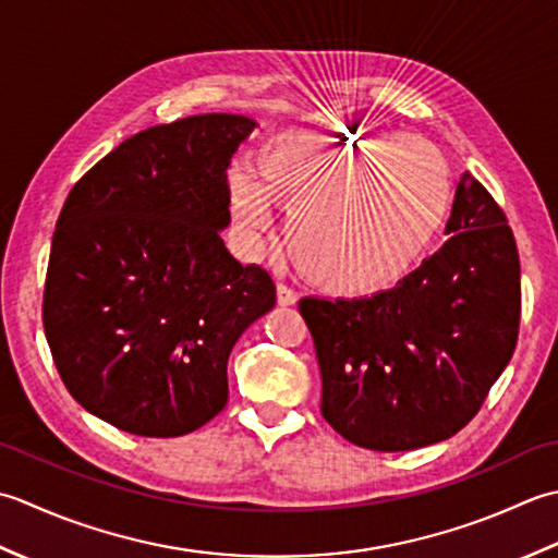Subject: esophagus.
<instances>
[{
	"label": "esophagus",
	"mask_w": 558,
	"mask_h": 558,
	"mask_svg": "<svg viewBox=\"0 0 558 558\" xmlns=\"http://www.w3.org/2000/svg\"><path fill=\"white\" fill-rule=\"evenodd\" d=\"M299 301V293H295L287 283H277V303L279 305H295Z\"/></svg>",
	"instance_id": "34e87169"
}]
</instances>
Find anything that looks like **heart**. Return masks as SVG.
Segmentation results:
<instances>
[{"instance_id": "heart-1", "label": "heart", "mask_w": 558, "mask_h": 558, "mask_svg": "<svg viewBox=\"0 0 558 558\" xmlns=\"http://www.w3.org/2000/svg\"><path fill=\"white\" fill-rule=\"evenodd\" d=\"M231 216L247 238L289 204L287 238L301 275L327 293L371 295L412 269L446 223L452 178L422 136L287 130L259 146L257 168L229 173Z\"/></svg>"}]
</instances>
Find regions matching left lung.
Here are the masks:
<instances>
[{
  "label": "left lung",
  "mask_w": 558,
  "mask_h": 558,
  "mask_svg": "<svg viewBox=\"0 0 558 558\" xmlns=\"http://www.w3.org/2000/svg\"><path fill=\"white\" fill-rule=\"evenodd\" d=\"M450 235L371 299H301L323 375V416L354 446L400 452L468 426L508 366L520 327V257L498 202L472 173Z\"/></svg>",
  "instance_id": "left-lung-1"
}]
</instances>
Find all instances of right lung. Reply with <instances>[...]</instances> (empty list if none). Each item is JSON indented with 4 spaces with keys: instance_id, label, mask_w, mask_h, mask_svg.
Masks as SVG:
<instances>
[{
    "instance_id": "add662e5",
    "label": "right lung",
    "mask_w": 558,
    "mask_h": 558,
    "mask_svg": "<svg viewBox=\"0 0 558 558\" xmlns=\"http://www.w3.org/2000/svg\"><path fill=\"white\" fill-rule=\"evenodd\" d=\"M255 122L209 112L124 140L57 219L43 327L74 400L134 436L175 438L229 400V354L275 308L267 269L221 241L226 168Z\"/></svg>"
}]
</instances>
